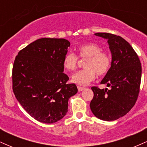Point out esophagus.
I'll use <instances>...</instances> for the list:
<instances>
[{"label": "esophagus", "instance_id": "1", "mask_svg": "<svg viewBox=\"0 0 147 147\" xmlns=\"http://www.w3.org/2000/svg\"><path fill=\"white\" fill-rule=\"evenodd\" d=\"M77 88H78L79 91H82V90H84V89H85V88L81 87V86H77Z\"/></svg>", "mask_w": 147, "mask_h": 147}]
</instances>
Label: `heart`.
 I'll list each match as a JSON object with an SVG mask.
<instances>
[{
	"mask_svg": "<svg viewBox=\"0 0 147 147\" xmlns=\"http://www.w3.org/2000/svg\"><path fill=\"white\" fill-rule=\"evenodd\" d=\"M79 57L87 58L84 63L85 69L75 72L72 76V82L79 86H86L95 79L96 73L102 76L109 71L111 65V58L102 48L95 43H88L78 48ZM78 57L72 52H68L63 59V65L68 71H73L77 68Z\"/></svg>",
	"mask_w": 147,
	"mask_h": 147,
	"instance_id": "b5f03b06",
	"label": "heart"
}]
</instances>
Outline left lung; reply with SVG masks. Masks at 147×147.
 <instances>
[{
  "mask_svg": "<svg viewBox=\"0 0 147 147\" xmlns=\"http://www.w3.org/2000/svg\"><path fill=\"white\" fill-rule=\"evenodd\" d=\"M95 35L107 39L112 55L111 68L101 82L111 89L91 88L94 96L90 107L99 119L114 121L129 113L137 101L141 63L132 46L122 37L104 32Z\"/></svg>",
  "mask_w": 147,
  "mask_h": 147,
  "instance_id": "left-lung-1",
  "label": "left lung"
}]
</instances>
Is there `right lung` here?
Returning <instances> with one entry per match:
<instances>
[{"label":"right lung","instance_id":"obj_1","mask_svg":"<svg viewBox=\"0 0 147 147\" xmlns=\"http://www.w3.org/2000/svg\"><path fill=\"white\" fill-rule=\"evenodd\" d=\"M70 42L42 38L18 53L12 69L15 97L26 112L40 122L52 124L68 112V99L77 92L75 84H66L63 59Z\"/></svg>","mask_w":147,"mask_h":147}]
</instances>
